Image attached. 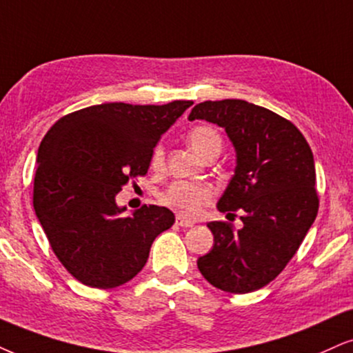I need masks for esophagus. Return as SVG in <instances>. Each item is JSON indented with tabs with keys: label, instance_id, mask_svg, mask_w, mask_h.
Returning a JSON list of instances; mask_svg holds the SVG:
<instances>
[{
	"label": "esophagus",
	"instance_id": "obj_1",
	"mask_svg": "<svg viewBox=\"0 0 353 353\" xmlns=\"http://www.w3.org/2000/svg\"><path fill=\"white\" fill-rule=\"evenodd\" d=\"M176 225H180V228H193L194 223H193V221H188L183 216L176 214Z\"/></svg>",
	"mask_w": 353,
	"mask_h": 353
}]
</instances>
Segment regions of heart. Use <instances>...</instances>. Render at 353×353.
Returning a JSON list of instances; mask_svg holds the SVG:
<instances>
[{
    "instance_id": "b5f03b06",
    "label": "heart",
    "mask_w": 353,
    "mask_h": 353,
    "mask_svg": "<svg viewBox=\"0 0 353 353\" xmlns=\"http://www.w3.org/2000/svg\"><path fill=\"white\" fill-rule=\"evenodd\" d=\"M188 143L191 149L203 159H208L211 155H219L223 150V136L214 125L211 124H198L188 130ZM165 154L163 147L157 145L152 150L150 165L152 168L159 170L163 167ZM211 190L204 185L190 183V181H175L163 191L160 201L165 206L175 210L178 214L183 217H194L206 204L211 203Z\"/></svg>"
}]
</instances>
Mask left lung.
Masks as SVG:
<instances>
[{"instance_id": "left-lung-1", "label": "left lung", "mask_w": 353, "mask_h": 353, "mask_svg": "<svg viewBox=\"0 0 353 353\" xmlns=\"http://www.w3.org/2000/svg\"><path fill=\"white\" fill-rule=\"evenodd\" d=\"M188 119L221 125L236 147V175L217 210L239 211L243 223L208 224L214 245L198 259L199 272L228 293L263 288L296 254L319 210L310 143L291 121L243 99L199 103Z\"/></svg>"}]
</instances>
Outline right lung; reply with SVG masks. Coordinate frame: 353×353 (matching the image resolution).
<instances>
[{
    "mask_svg": "<svg viewBox=\"0 0 353 353\" xmlns=\"http://www.w3.org/2000/svg\"><path fill=\"white\" fill-rule=\"evenodd\" d=\"M193 101L104 103L60 117L37 152L32 203L49 243L73 278L111 290L143 268L175 216L149 204L121 217L116 194L147 175L162 134Z\"/></svg>",
    "mask_w": 353,
    "mask_h": 353,
    "instance_id": "1",
    "label": "right lung"
}]
</instances>
